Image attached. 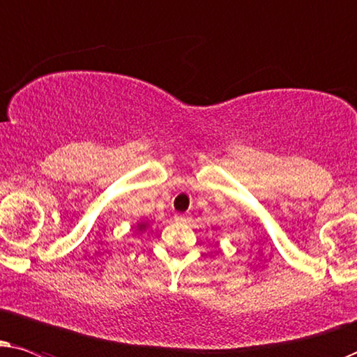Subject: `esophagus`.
Masks as SVG:
<instances>
[{
  "instance_id": "esophagus-1",
  "label": "esophagus",
  "mask_w": 357,
  "mask_h": 357,
  "mask_svg": "<svg viewBox=\"0 0 357 357\" xmlns=\"http://www.w3.org/2000/svg\"><path fill=\"white\" fill-rule=\"evenodd\" d=\"M174 220H176V222H186L188 218L184 217V215H181V213H176V215H174Z\"/></svg>"
}]
</instances>
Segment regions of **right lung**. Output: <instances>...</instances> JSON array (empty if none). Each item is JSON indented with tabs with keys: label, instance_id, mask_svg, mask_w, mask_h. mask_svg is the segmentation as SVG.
Segmentation results:
<instances>
[{
	"label": "right lung",
	"instance_id": "right-lung-1",
	"mask_svg": "<svg viewBox=\"0 0 357 357\" xmlns=\"http://www.w3.org/2000/svg\"><path fill=\"white\" fill-rule=\"evenodd\" d=\"M149 225H150L149 222H144V220L137 222V231H139V234H144L146 228H149Z\"/></svg>",
	"mask_w": 357,
	"mask_h": 357
}]
</instances>
